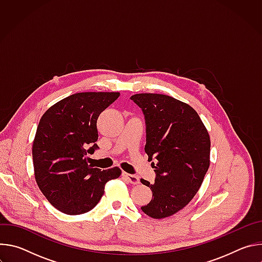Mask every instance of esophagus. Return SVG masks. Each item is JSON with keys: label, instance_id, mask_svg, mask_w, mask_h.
<instances>
[{"label": "esophagus", "instance_id": "esophagus-1", "mask_svg": "<svg viewBox=\"0 0 262 262\" xmlns=\"http://www.w3.org/2000/svg\"><path fill=\"white\" fill-rule=\"evenodd\" d=\"M122 176H123L128 182H130L132 184H139V183H140V179H139V177L136 176V175H133V174H128V173L123 172V173H122Z\"/></svg>", "mask_w": 262, "mask_h": 262}]
</instances>
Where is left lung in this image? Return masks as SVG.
<instances>
[{"label":"left lung","instance_id":"1","mask_svg":"<svg viewBox=\"0 0 262 262\" xmlns=\"http://www.w3.org/2000/svg\"><path fill=\"white\" fill-rule=\"evenodd\" d=\"M146 121L145 152L156 169L152 199L141 209L154 219L170 216L188 205L203 182L210 163V138L197 112L188 103L157 93L130 97Z\"/></svg>","mask_w":262,"mask_h":262}]
</instances>
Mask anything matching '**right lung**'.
<instances>
[{"instance_id":"obj_1","label":"right lung","mask_w":262,"mask_h":262,"mask_svg":"<svg viewBox=\"0 0 262 262\" xmlns=\"http://www.w3.org/2000/svg\"><path fill=\"white\" fill-rule=\"evenodd\" d=\"M119 92H81L58 101L42 115L32 146L34 174L48 201L66 214L93 209L118 167L100 170L88 165L87 154L98 148L97 118Z\"/></svg>"}]
</instances>
